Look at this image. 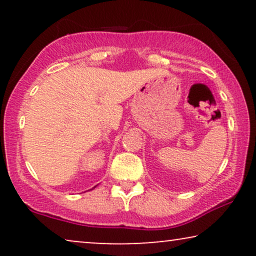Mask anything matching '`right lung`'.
I'll list each match as a JSON object with an SVG mask.
<instances>
[{"instance_id": "add662e5", "label": "right lung", "mask_w": 256, "mask_h": 256, "mask_svg": "<svg viewBox=\"0 0 256 256\" xmlns=\"http://www.w3.org/2000/svg\"><path fill=\"white\" fill-rule=\"evenodd\" d=\"M94 188H96V186H94Z\"/></svg>"}]
</instances>
